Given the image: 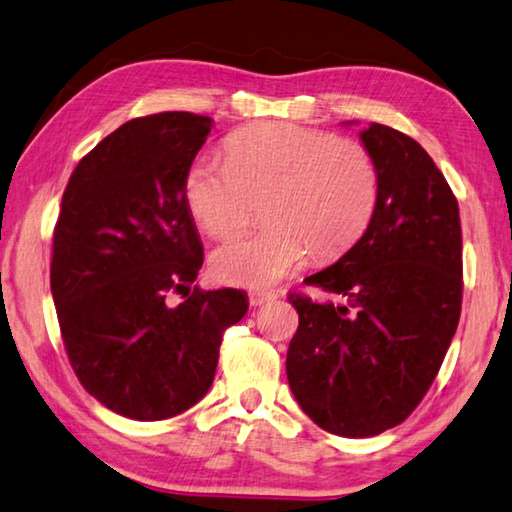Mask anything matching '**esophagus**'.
<instances>
[{
  "mask_svg": "<svg viewBox=\"0 0 512 512\" xmlns=\"http://www.w3.org/2000/svg\"><path fill=\"white\" fill-rule=\"evenodd\" d=\"M276 299L274 292H267V290H254L249 292V303L251 306H263V303H270Z\"/></svg>",
  "mask_w": 512,
  "mask_h": 512,
  "instance_id": "1",
  "label": "esophagus"
}]
</instances>
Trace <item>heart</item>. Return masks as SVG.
<instances>
[{
	"mask_svg": "<svg viewBox=\"0 0 512 512\" xmlns=\"http://www.w3.org/2000/svg\"><path fill=\"white\" fill-rule=\"evenodd\" d=\"M227 161L200 157L186 170L184 197L215 238L245 229L256 202L267 227L231 238L211 254L218 281L270 288L312 256L328 261L369 229L378 166L362 143L294 123H258L231 134Z\"/></svg>",
	"mask_w": 512,
	"mask_h": 512,
	"instance_id": "obj_1",
	"label": "heart"
}]
</instances>
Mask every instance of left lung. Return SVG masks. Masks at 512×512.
I'll return each instance as SVG.
<instances>
[{
    "instance_id": "obj_1",
    "label": "left lung",
    "mask_w": 512,
    "mask_h": 512,
    "mask_svg": "<svg viewBox=\"0 0 512 512\" xmlns=\"http://www.w3.org/2000/svg\"><path fill=\"white\" fill-rule=\"evenodd\" d=\"M378 166L369 229L306 279L342 303L292 292L299 312L285 371L294 398L330 434L364 438L400 425L432 387L461 317L459 202L407 134L360 132Z\"/></svg>"
}]
</instances>
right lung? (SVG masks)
<instances>
[{
    "mask_svg": "<svg viewBox=\"0 0 512 512\" xmlns=\"http://www.w3.org/2000/svg\"><path fill=\"white\" fill-rule=\"evenodd\" d=\"M211 123L191 112L123 123L78 161L62 195L51 254L62 342L87 393L132 420L202 400L224 330L249 308L240 290L191 288L204 251L184 177Z\"/></svg>",
    "mask_w": 512,
    "mask_h": 512,
    "instance_id": "add662e5",
    "label": "right lung"
}]
</instances>
